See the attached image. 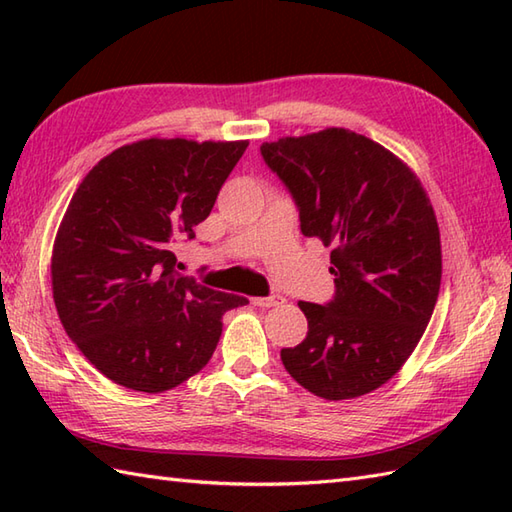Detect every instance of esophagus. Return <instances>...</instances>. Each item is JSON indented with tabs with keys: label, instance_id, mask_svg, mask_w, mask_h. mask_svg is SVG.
<instances>
[{
	"label": "esophagus",
	"instance_id": "obj_1",
	"mask_svg": "<svg viewBox=\"0 0 512 512\" xmlns=\"http://www.w3.org/2000/svg\"><path fill=\"white\" fill-rule=\"evenodd\" d=\"M250 301H253V306H259V308H275V306H279V303H284V297L270 295V297H255Z\"/></svg>",
	"mask_w": 512,
	"mask_h": 512
}]
</instances>
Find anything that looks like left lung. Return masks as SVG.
I'll return each mask as SVG.
<instances>
[{
    "label": "left lung",
    "mask_w": 512,
    "mask_h": 512,
    "mask_svg": "<svg viewBox=\"0 0 512 512\" xmlns=\"http://www.w3.org/2000/svg\"><path fill=\"white\" fill-rule=\"evenodd\" d=\"M292 193L301 233L330 246L334 299L301 301L308 336L281 350L288 374L325 400L365 396L405 365L442 279L436 213L416 173L343 127L264 143Z\"/></svg>",
    "instance_id": "1"
}]
</instances>
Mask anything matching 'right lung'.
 I'll return each instance as SVG.
<instances>
[{
    "mask_svg": "<svg viewBox=\"0 0 512 512\" xmlns=\"http://www.w3.org/2000/svg\"><path fill=\"white\" fill-rule=\"evenodd\" d=\"M248 140L145 138L99 160L52 246L63 330L103 376L160 394L209 363L224 312L246 297L180 275L173 244L193 239Z\"/></svg>",
    "mask_w": 512,
    "mask_h": 512,
    "instance_id": "1",
    "label": "right lung"
}]
</instances>
